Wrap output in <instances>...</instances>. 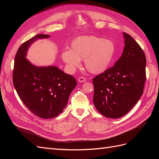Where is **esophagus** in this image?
<instances>
[{
	"label": "esophagus",
	"mask_w": 159,
	"mask_h": 159,
	"mask_svg": "<svg viewBox=\"0 0 159 159\" xmlns=\"http://www.w3.org/2000/svg\"><path fill=\"white\" fill-rule=\"evenodd\" d=\"M78 81L80 83H83V82H84V81H86V80L84 77H80V78H78Z\"/></svg>",
	"instance_id": "1"
}]
</instances>
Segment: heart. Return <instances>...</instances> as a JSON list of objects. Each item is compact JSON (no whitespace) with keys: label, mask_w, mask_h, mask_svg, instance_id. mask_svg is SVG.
Instances as JSON below:
<instances>
[{"label":"heart","mask_w":159,"mask_h":159,"mask_svg":"<svg viewBox=\"0 0 159 159\" xmlns=\"http://www.w3.org/2000/svg\"><path fill=\"white\" fill-rule=\"evenodd\" d=\"M115 52L112 41L95 36H83L71 42L70 50L61 53V59L68 71L74 72L84 60L89 73L99 74L106 70L111 63Z\"/></svg>","instance_id":"1"}]
</instances>
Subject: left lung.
<instances>
[{"label":"left lung","instance_id":"obj_1","mask_svg":"<svg viewBox=\"0 0 159 159\" xmlns=\"http://www.w3.org/2000/svg\"><path fill=\"white\" fill-rule=\"evenodd\" d=\"M125 47L111 68L93 79V103L103 116L123 117L138 102L146 80V57L138 43L123 32Z\"/></svg>","mask_w":159,"mask_h":159}]
</instances>
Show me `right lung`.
Wrapping results in <instances>:
<instances>
[{
  "label": "right lung",
  "mask_w": 159,
  "mask_h": 159,
  "mask_svg": "<svg viewBox=\"0 0 159 159\" xmlns=\"http://www.w3.org/2000/svg\"><path fill=\"white\" fill-rule=\"evenodd\" d=\"M49 37L38 34L24 42L16 52L12 74L19 98L32 113L43 119L54 118L63 111L77 85L73 76L57 67H38L26 59L28 47L34 42Z\"/></svg>",
  "instance_id": "add662e5"
}]
</instances>
